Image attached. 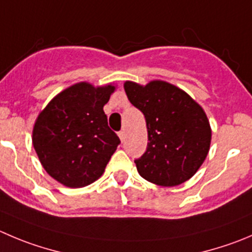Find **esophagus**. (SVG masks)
Instances as JSON below:
<instances>
[{
  "label": "esophagus",
  "instance_id": "esophagus-1",
  "mask_svg": "<svg viewBox=\"0 0 252 252\" xmlns=\"http://www.w3.org/2000/svg\"><path fill=\"white\" fill-rule=\"evenodd\" d=\"M119 137H120V140H121V142H124L125 138H126V133H125V131H120Z\"/></svg>",
  "mask_w": 252,
  "mask_h": 252
}]
</instances>
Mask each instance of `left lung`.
I'll return each mask as SVG.
<instances>
[{
	"instance_id": "1",
	"label": "left lung",
	"mask_w": 252,
	"mask_h": 252,
	"mask_svg": "<svg viewBox=\"0 0 252 252\" xmlns=\"http://www.w3.org/2000/svg\"><path fill=\"white\" fill-rule=\"evenodd\" d=\"M125 92L145 115L147 126V148L135 159L140 176L162 187L188 181L209 152L212 130L204 110L166 81H151L146 86L126 81Z\"/></svg>"
}]
</instances>
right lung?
Returning a JSON list of instances; mask_svg holds the SVG:
<instances>
[{
	"label": "right lung",
	"instance_id": "add662e5",
	"mask_svg": "<svg viewBox=\"0 0 252 252\" xmlns=\"http://www.w3.org/2000/svg\"><path fill=\"white\" fill-rule=\"evenodd\" d=\"M115 86L79 83L57 95L33 128V147L50 177L70 188L89 186L120 145L107 125L104 105Z\"/></svg>",
	"mask_w": 252,
	"mask_h": 252
}]
</instances>
